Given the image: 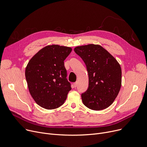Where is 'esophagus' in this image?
I'll return each mask as SVG.
<instances>
[{"label":"esophagus","mask_w":147,"mask_h":147,"mask_svg":"<svg viewBox=\"0 0 147 147\" xmlns=\"http://www.w3.org/2000/svg\"><path fill=\"white\" fill-rule=\"evenodd\" d=\"M77 82H75V83H73V86H74V87H76L77 86Z\"/></svg>","instance_id":"1"}]
</instances>
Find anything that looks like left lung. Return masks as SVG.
<instances>
[{"label": "left lung", "mask_w": 147, "mask_h": 147, "mask_svg": "<svg viewBox=\"0 0 147 147\" xmlns=\"http://www.w3.org/2000/svg\"><path fill=\"white\" fill-rule=\"evenodd\" d=\"M74 50L85 63L88 74V88L82 94L84 105L96 111L109 107L121 87V66L100 45L77 46Z\"/></svg>", "instance_id": "8db88e82"}]
</instances>
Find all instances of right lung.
<instances>
[{
	"label": "right lung",
	"instance_id": "1",
	"mask_svg": "<svg viewBox=\"0 0 147 147\" xmlns=\"http://www.w3.org/2000/svg\"><path fill=\"white\" fill-rule=\"evenodd\" d=\"M71 50L69 47L48 45L35 54L26 66L25 77L30 94L45 109L62 105L71 89L64 64Z\"/></svg>",
	"mask_w": 147,
	"mask_h": 147
}]
</instances>
